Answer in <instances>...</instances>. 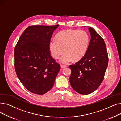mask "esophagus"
<instances>
[{
	"mask_svg": "<svg viewBox=\"0 0 121 121\" xmlns=\"http://www.w3.org/2000/svg\"><path fill=\"white\" fill-rule=\"evenodd\" d=\"M66 67H67V66L65 65H61V68H62V69H63V68H65Z\"/></svg>",
	"mask_w": 121,
	"mask_h": 121,
	"instance_id": "34e87169",
	"label": "esophagus"
}]
</instances>
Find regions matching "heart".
I'll return each instance as SVG.
<instances>
[{
    "mask_svg": "<svg viewBox=\"0 0 121 121\" xmlns=\"http://www.w3.org/2000/svg\"><path fill=\"white\" fill-rule=\"evenodd\" d=\"M89 44L90 36L86 31L67 30L58 33L56 39L50 41L49 48L55 59L58 58L65 51L60 61L67 64L73 60L77 61L82 59L86 53Z\"/></svg>",
    "mask_w": 121,
    "mask_h": 121,
    "instance_id": "heart-1",
    "label": "heart"
}]
</instances>
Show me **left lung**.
I'll use <instances>...</instances> for the list:
<instances>
[{
    "label": "left lung",
    "mask_w": 121,
    "mask_h": 121,
    "mask_svg": "<svg viewBox=\"0 0 121 121\" xmlns=\"http://www.w3.org/2000/svg\"><path fill=\"white\" fill-rule=\"evenodd\" d=\"M91 40L86 53L82 59L69 66L70 82L78 93L86 95L101 85L108 64V56L103 39L93 28H88Z\"/></svg>",
    "instance_id": "8db88e82"
}]
</instances>
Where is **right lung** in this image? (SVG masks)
<instances>
[{"instance_id":"add662e5","label":"right lung","mask_w":121,"mask_h":121,"mask_svg":"<svg viewBox=\"0 0 121 121\" xmlns=\"http://www.w3.org/2000/svg\"><path fill=\"white\" fill-rule=\"evenodd\" d=\"M59 25L30 26L14 49L15 70L30 92L41 95L53 87L60 66L50 55L49 43Z\"/></svg>"}]
</instances>
